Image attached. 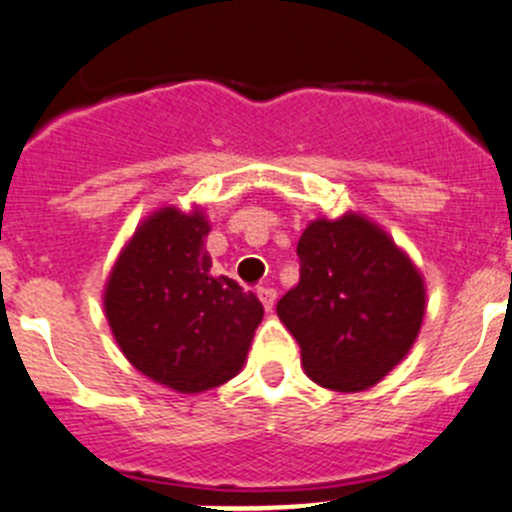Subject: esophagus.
Returning <instances> with one entry per match:
<instances>
[{
    "label": "esophagus",
    "mask_w": 512,
    "mask_h": 512,
    "mask_svg": "<svg viewBox=\"0 0 512 512\" xmlns=\"http://www.w3.org/2000/svg\"><path fill=\"white\" fill-rule=\"evenodd\" d=\"M257 297H260L262 307H265L267 312L275 307V300H277V292L272 290V287H257Z\"/></svg>",
    "instance_id": "1"
}]
</instances>
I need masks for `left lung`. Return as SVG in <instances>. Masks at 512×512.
<instances>
[{
	"label": "left lung",
	"mask_w": 512,
	"mask_h": 512,
	"mask_svg": "<svg viewBox=\"0 0 512 512\" xmlns=\"http://www.w3.org/2000/svg\"><path fill=\"white\" fill-rule=\"evenodd\" d=\"M300 282L277 302L305 372L355 393L388 375L425 315L423 277L382 230L357 215L317 220L297 242Z\"/></svg>",
	"instance_id": "obj_1"
}]
</instances>
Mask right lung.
I'll return each instance as SVG.
<instances>
[{
    "mask_svg": "<svg viewBox=\"0 0 512 512\" xmlns=\"http://www.w3.org/2000/svg\"><path fill=\"white\" fill-rule=\"evenodd\" d=\"M200 212H155L119 255L104 310L127 360L180 393H202L237 375L262 320V302L212 275Z\"/></svg>",
    "mask_w": 512,
    "mask_h": 512,
    "instance_id": "add662e5",
    "label": "right lung"
}]
</instances>
